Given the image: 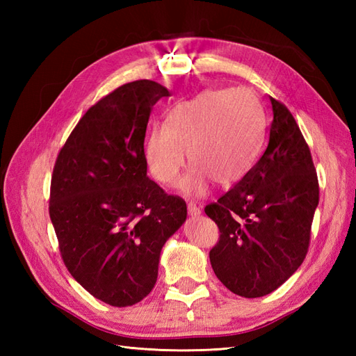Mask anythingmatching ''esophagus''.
Returning <instances> with one entry per match:
<instances>
[{"label": "esophagus", "instance_id": "34e87169", "mask_svg": "<svg viewBox=\"0 0 356 356\" xmlns=\"http://www.w3.org/2000/svg\"><path fill=\"white\" fill-rule=\"evenodd\" d=\"M188 214H190L191 217L200 216V208L195 205V203H188Z\"/></svg>", "mask_w": 356, "mask_h": 356}]
</instances>
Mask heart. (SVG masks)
I'll use <instances>...</instances> for the list:
<instances>
[{
    "instance_id": "b5f03b06",
    "label": "heart",
    "mask_w": 356,
    "mask_h": 356,
    "mask_svg": "<svg viewBox=\"0 0 356 356\" xmlns=\"http://www.w3.org/2000/svg\"><path fill=\"white\" fill-rule=\"evenodd\" d=\"M263 142L264 118L254 95L245 88H226L177 104L163 127L148 131L143 154L151 176L172 186L188 153L193 168L180 190L202 195L211 182L222 188L238 184L259 159Z\"/></svg>"
}]
</instances>
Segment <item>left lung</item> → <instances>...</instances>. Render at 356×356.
Wrapping results in <instances>:
<instances>
[{"label": "left lung", "instance_id": "left-lung-1", "mask_svg": "<svg viewBox=\"0 0 356 356\" xmlns=\"http://www.w3.org/2000/svg\"><path fill=\"white\" fill-rule=\"evenodd\" d=\"M274 119L263 156L205 213L220 231L209 251L217 278L259 298L297 270L309 249L320 188L311 149L286 105L269 97Z\"/></svg>", "mask_w": 356, "mask_h": 356}]
</instances>
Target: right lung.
Returning a JSON list of instances; mask_svg holds the SVG:
<instances>
[{
    "label": "right lung",
    "instance_id": "1",
    "mask_svg": "<svg viewBox=\"0 0 356 356\" xmlns=\"http://www.w3.org/2000/svg\"><path fill=\"white\" fill-rule=\"evenodd\" d=\"M170 92L140 79L90 107L56 159L49 213L72 277L110 306L139 303L157 280L161 251L186 220V203L147 176L153 105Z\"/></svg>",
    "mask_w": 356,
    "mask_h": 356
}]
</instances>
